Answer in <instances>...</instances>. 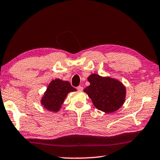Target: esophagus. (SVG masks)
Segmentation results:
<instances>
[{
  "label": "esophagus",
  "instance_id": "1",
  "mask_svg": "<svg viewBox=\"0 0 160 160\" xmlns=\"http://www.w3.org/2000/svg\"><path fill=\"white\" fill-rule=\"evenodd\" d=\"M77 90H78V91L81 92V91H82V90H83V88H82V86H78V88H77Z\"/></svg>",
  "mask_w": 160,
  "mask_h": 160
}]
</instances>
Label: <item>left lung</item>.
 I'll list each match as a JSON object with an SVG mask.
<instances>
[{"instance_id":"1","label":"left lung","mask_w":160,"mask_h":160,"mask_svg":"<svg viewBox=\"0 0 160 160\" xmlns=\"http://www.w3.org/2000/svg\"><path fill=\"white\" fill-rule=\"evenodd\" d=\"M88 80L90 85L84 92L88 94L97 109L109 113L116 112L123 106L126 101V90L121 81L96 73L90 75Z\"/></svg>"}]
</instances>
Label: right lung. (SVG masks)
Here are the masks:
<instances>
[{"instance_id": "right-lung-1", "label": "right lung", "mask_w": 160, "mask_h": 160, "mask_svg": "<svg viewBox=\"0 0 160 160\" xmlns=\"http://www.w3.org/2000/svg\"><path fill=\"white\" fill-rule=\"evenodd\" d=\"M77 91L68 81L56 78L48 84L41 100L42 106L49 112L56 113L61 109L68 94Z\"/></svg>"}]
</instances>
